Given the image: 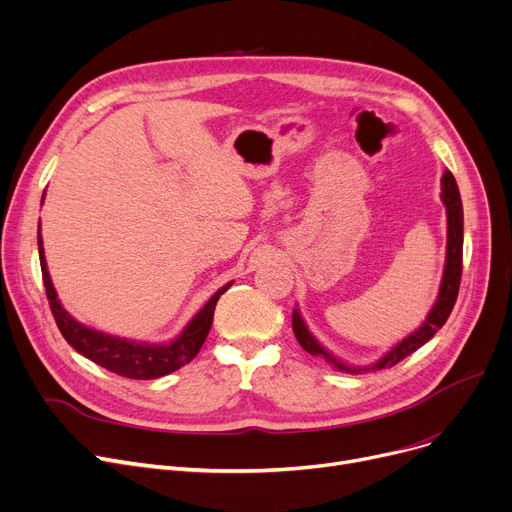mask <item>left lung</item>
<instances>
[{"instance_id":"left-lung-1","label":"left lung","mask_w":512,"mask_h":512,"mask_svg":"<svg viewBox=\"0 0 512 512\" xmlns=\"http://www.w3.org/2000/svg\"><path fill=\"white\" fill-rule=\"evenodd\" d=\"M440 197L446 207V222H448L446 263H444V274H442V282H440L438 299H436L434 307L429 309L423 324L415 332L402 338L398 344H394L390 351L375 363L348 365V363L340 361L338 357H334L324 344H319V340L309 332L301 311L294 309L292 311V330H294V336H297L299 344L309 355L324 357L330 365H334L336 369H340L344 373H365L369 369H386V367L400 363L411 353H415L417 348H421L427 340H432L434 334L446 324V319L456 303V297H459L461 274H463V203H461L459 186H456V180L448 170L442 176V195Z\"/></svg>"}]
</instances>
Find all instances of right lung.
I'll list each match as a JSON object with an SVG mask.
<instances>
[{
	"mask_svg": "<svg viewBox=\"0 0 512 512\" xmlns=\"http://www.w3.org/2000/svg\"><path fill=\"white\" fill-rule=\"evenodd\" d=\"M41 205H43V199H41ZM37 242H39V261H41L47 301L66 342L74 348L76 353L130 380H155V378H161V375H168L180 369L186 363H191L201 351V346L211 330L213 311H215V305H218V299L234 284V282H228L215 292L213 297L205 303V307L191 321H188L184 330L174 340L164 344L137 342V340H128V338H120V336H112V334L87 328L85 324L76 321L62 307L58 292L53 288L51 276L47 272L41 226H39Z\"/></svg>",
	"mask_w": 512,
	"mask_h": 512,
	"instance_id": "obj_1",
	"label": "right lung"
}]
</instances>
